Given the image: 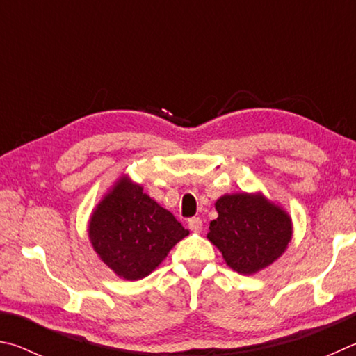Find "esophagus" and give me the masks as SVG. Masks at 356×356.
Returning <instances> with one entry per match:
<instances>
[{"mask_svg":"<svg viewBox=\"0 0 356 356\" xmlns=\"http://www.w3.org/2000/svg\"><path fill=\"white\" fill-rule=\"evenodd\" d=\"M188 227L191 232L194 233H200L202 232V227H203V222L200 217H192V219L188 220Z\"/></svg>","mask_w":356,"mask_h":356,"instance_id":"obj_1","label":"esophagus"}]
</instances>
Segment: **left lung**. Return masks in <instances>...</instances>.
Here are the masks:
<instances>
[{
	"label": "left lung",
	"instance_id": "8db88e82",
	"mask_svg": "<svg viewBox=\"0 0 356 356\" xmlns=\"http://www.w3.org/2000/svg\"><path fill=\"white\" fill-rule=\"evenodd\" d=\"M216 211L219 216L209 223L207 238L242 275H253L270 266L292 239L291 216L261 192L222 195Z\"/></svg>",
	"mask_w": 356,
	"mask_h": 356
}]
</instances>
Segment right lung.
I'll return each mask as SVG.
<instances>
[{
    "label": "right lung",
    "mask_w": 356,
    "mask_h": 356,
    "mask_svg": "<svg viewBox=\"0 0 356 356\" xmlns=\"http://www.w3.org/2000/svg\"><path fill=\"white\" fill-rule=\"evenodd\" d=\"M87 232L98 258L128 282L149 275L189 234L128 175L118 178L92 211Z\"/></svg>",
    "instance_id": "add662e5"
}]
</instances>
